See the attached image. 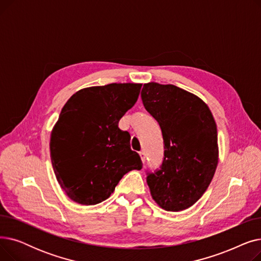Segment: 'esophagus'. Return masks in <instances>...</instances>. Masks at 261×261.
<instances>
[{
    "label": "esophagus",
    "instance_id": "esophagus-1",
    "mask_svg": "<svg viewBox=\"0 0 261 261\" xmlns=\"http://www.w3.org/2000/svg\"><path fill=\"white\" fill-rule=\"evenodd\" d=\"M140 155H141V159H142V162L145 163L146 162V153L144 151H141L140 152Z\"/></svg>",
    "mask_w": 261,
    "mask_h": 261
}]
</instances>
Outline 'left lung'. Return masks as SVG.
<instances>
[{"label": "left lung", "instance_id": "left-lung-1", "mask_svg": "<svg viewBox=\"0 0 261 261\" xmlns=\"http://www.w3.org/2000/svg\"><path fill=\"white\" fill-rule=\"evenodd\" d=\"M141 96L165 145L161 169L147 173L150 194L163 210L184 211L203 196L214 177L219 160L216 121L201 98L173 85L149 82Z\"/></svg>", "mask_w": 261, "mask_h": 261}]
</instances>
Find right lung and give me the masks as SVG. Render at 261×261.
I'll list each match as a JSON object with an SVG mask.
<instances>
[{
    "label": "right lung",
    "instance_id": "add662e5",
    "mask_svg": "<svg viewBox=\"0 0 261 261\" xmlns=\"http://www.w3.org/2000/svg\"><path fill=\"white\" fill-rule=\"evenodd\" d=\"M142 84H110L79 90L66 101L50 134L56 179L71 200L95 205L107 200L127 172L143 163L130 148L119 119L139 98Z\"/></svg>",
    "mask_w": 261,
    "mask_h": 261
}]
</instances>
